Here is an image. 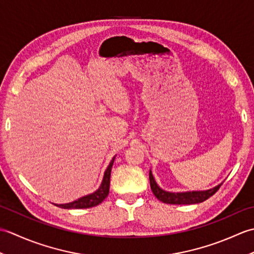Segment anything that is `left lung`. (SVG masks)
I'll list each match as a JSON object with an SVG mask.
<instances>
[{
  "label": "left lung",
  "mask_w": 254,
  "mask_h": 254,
  "mask_svg": "<svg viewBox=\"0 0 254 254\" xmlns=\"http://www.w3.org/2000/svg\"><path fill=\"white\" fill-rule=\"evenodd\" d=\"M149 182H150V189L154 193V195L157 197L159 201L167 203V204H197L202 203L205 199L210 197L213 194L216 192L220 185L214 187L209 190L204 191H187V192H169L161 189L157 182H156L155 178L152 174V170H149Z\"/></svg>",
  "instance_id": "8db88e82"
}]
</instances>
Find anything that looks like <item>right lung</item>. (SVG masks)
Listing matches in <instances>:
<instances>
[{"mask_svg":"<svg viewBox=\"0 0 254 254\" xmlns=\"http://www.w3.org/2000/svg\"><path fill=\"white\" fill-rule=\"evenodd\" d=\"M116 159V156L110 161L109 166L107 167V169L104 174V178L100 183L99 188L93 193L87 194V195L79 197L75 199L73 202H69L66 204H55L59 207L71 209V208H89L94 207L96 205L100 204L109 194V187H110V176H111V168L113 165V161Z\"/></svg>","mask_w":254,"mask_h":254,"instance_id":"right-lung-1","label":"right lung"}]
</instances>
